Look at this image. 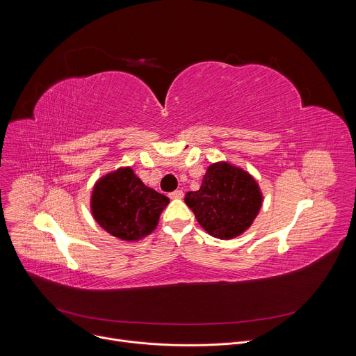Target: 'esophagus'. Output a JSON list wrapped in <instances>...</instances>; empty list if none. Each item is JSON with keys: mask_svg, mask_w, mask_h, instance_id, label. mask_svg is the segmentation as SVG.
<instances>
[{"mask_svg": "<svg viewBox=\"0 0 356 356\" xmlns=\"http://www.w3.org/2000/svg\"><path fill=\"white\" fill-rule=\"evenodd\" d=\"M183 195H184V193H183L181 190H175V191H172V193L169 194V197H170L172 200H180V198H183Z\"/></svg>", "mask_w": 356, "mask_h": 356, "instance_id": "34e87169", "label": "esophagus"}]
</instances>
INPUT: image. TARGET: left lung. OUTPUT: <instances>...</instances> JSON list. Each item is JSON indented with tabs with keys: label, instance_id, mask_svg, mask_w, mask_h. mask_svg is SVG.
Wrapping results in <instances>:
<instances>
[{
	"label": "left lung",
	"instance_id": "1",
	"mask_svg": "<svg viewBox=\"0 0 356 356\" xmlns=\"http://www.w3.org/2000/svg\"><path fill=\"white\" fill-rule=\"evenodd\" d=\"M184 201L210 235L231 239L255 220L262 206V194L249 173L220 162L207 169L201 187L188 191Z\"/></svg>",
	"mask_w": 356,
	"mask_h": 356
}]
</instances>
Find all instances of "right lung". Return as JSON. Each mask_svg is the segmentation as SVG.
<instances>
[{
	"label": "right lung",
	"instance_id": "add662e5",
	"mask_svg": "<svg viewBox=\"0 0 356 356\" xmlns=\"http://www.w3.org/2000/svg\"><path fill=\"white\" fill-rule=\"evenodd\" d=\"M168 204L169 198L146 187L131 168L104 176L91 195L95 221L122 241H138L150 234Z\"/></svg>",
	"mask_w": 356,
	"mask_h": 356
}]
</instances>
